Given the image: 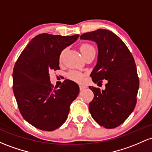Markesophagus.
Here are the masks:
<instances>
[{"mask_svg": "<svg viewBox=\"0 0 152 152\" xmlns=\"http://www.w3.org/2000/svg\"><path fill=\"white\" fill-rule=\"evenodd\" d=\"M85 88H86V87L85 86H84V85H79V89H80V90H84Z\"/></svg>", "mask_w": 152, "mask_h": 152, "instance_id": "34e87169", "label": "esophagus"}]
</instances>
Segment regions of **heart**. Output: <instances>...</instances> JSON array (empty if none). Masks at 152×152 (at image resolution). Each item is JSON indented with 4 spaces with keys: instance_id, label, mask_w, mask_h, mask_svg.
Returning a JSON list of instances; mask_svg holds the SVG:
<instances>
[{
    "instance_id": "obj_1",
    "label": "heart",
    "mask_w": 152,
    "mask_h": 152,
    "mask_svg": "<svg viewBox=\"0 0 152 152\" xmlns=\"http://www.w3.org/2000/svg\"><path fill=\"white\" fill-rule=\"evenodd\" d=\"M91 50H94V48L92 46L90 45L89 44H83L81 46V52L82 53V55L84 53H86L87 51ZM63 53H61V56H60V59L61 60L63 56ZM68 77L70 78L71 80L75 81H77V82H81L83 80V74L81 73L78 72V71H71L68 73Z\"/></svg>"
}]
</instances>
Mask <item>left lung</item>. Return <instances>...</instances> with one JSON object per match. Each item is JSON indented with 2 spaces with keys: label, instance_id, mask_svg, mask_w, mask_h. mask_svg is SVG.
I'll return each instance as SVG.
<instances>
[{
  "label": "left lung",
  "instance_id": "8db88e82",
  "mask_svg": "<svg viewBox=\"0 0 152 152\" xmlns=\"http://www.w3.org/2000/svg\"><path fill=\"white\" fill-rule=\"evenodd\" d=\"M81 39L97 45V62L90 76L94 83L105 79V89L89 86L94 99L89 109L93 119L106 128L119 126L132 113L136 104L139 80L131 52L113 31L99 29L81 34Z\"/></svg>",
  "mask_w": 152,
  "mask_h": 152
}]
</instances>
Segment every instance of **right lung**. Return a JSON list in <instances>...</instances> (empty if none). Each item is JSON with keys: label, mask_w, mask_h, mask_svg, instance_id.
Returning a JSON list of instances; mask_svg holds the SVG:
<instances>
[{"label": "right lung", "mask_w": 152, "mask_h": 152, "mask_svg": "<svg viewBox=\"0 0 152 152\" xmlns=\"http://www.w3.org/2000/svg\"><path fill=\"white\" fill-rule=\"evenodd\" d=\"M79 37L39 34L15 63V98L23 118L37 128L51 131L61 127L67 119L70 104L79 94V85L71 80H65L59 89H53L49 74L50 70L60 69L61 52Z\"/></svg>", "instance_id": "1"}]
</instances>
